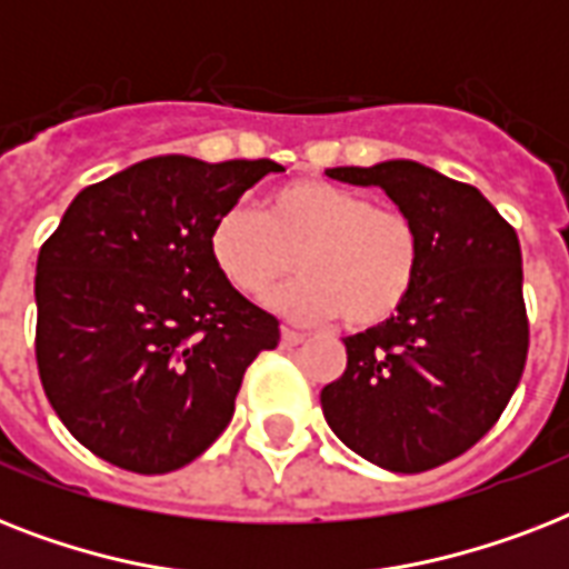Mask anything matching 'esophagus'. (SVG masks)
<instances>
[{"mask_svg": "<svg viewBox=\"0 0 569 569\" xmlns=\"http://www.w3.org/2000/svg\"><path fill=\"white\" fill-rule=\"evenodd\" d=\"M280 337H283V346H289V348H295V346H301L303 339V333H298V330H289V328H283V333H280Z\"/></svg>", "mask_w": 569, "mask_h": 569, "instance_id": "esophagus-1", "label": "esophagus"}]
</instances>
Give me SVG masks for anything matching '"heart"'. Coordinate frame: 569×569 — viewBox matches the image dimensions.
<instances>
[{
  "instance_id": "heart-1",
  "label": "heart",
  "mask_w": 569,
  "mask_h": 569,
  "mask_svg": "<svg viewBox=\"0 0 569 569\" xmlns=\"http://www.w3.org/2000/svg\"><path fill=\"white\" fill-rule=\"evenodd\" d=\"M209 253L241 295H262L292 262L301 268L295 283L268 295V307L286 319L328 321L342 312L351 328H375L407 301L422 241L410 214L307 177L271 191L266 214L244 203L223 209L209 230Z\"/></svg>"
}]
</instances>
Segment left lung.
I'll return each mask as SVG.
<instances>
[{"label": "left lung", "instance_id": "8db88e82", "mask_svg": "<svg viewBox=\"0 0 569 569\" xmlns=\"http://www.w3.org/2000/svg\"><path fill=\"white\" fill-rule=\"evenodd\" d=\"M328 177L387 191L413 218L422 259L396 316L342 339L348 366L321 389V410L369 463L425 472L476 446L520 383L529 351L520 241L481 191L410 159Z\"/></svg>", "mask_w": 569, "mask_h": 569}]
</instances>
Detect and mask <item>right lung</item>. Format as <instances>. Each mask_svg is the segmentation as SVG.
Here are the masks:
<instances>
[{
  "label": "right lung",
  "mask_w": 569,
  "mask_h": 569,
  "mask_svg": "<svg viewBox=\"0 0 569 569\" xmlns=\"http://www.w3.org/2000/svg\"><path fill=\"white\" fill-rule=\"evenodd\" d=\"M271 159L153 156L88 186L40 248L38 372L67 431L114 467L159 476L230 425L241 378L280 321L218 271L214 218Z\"/></svg>",
  "instance_id": "obj_1"
}]
</instances>
